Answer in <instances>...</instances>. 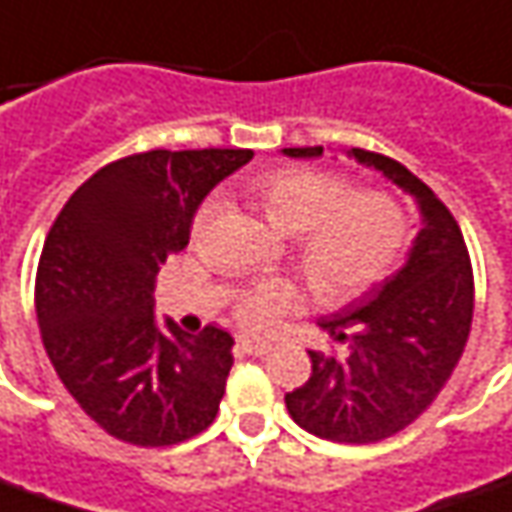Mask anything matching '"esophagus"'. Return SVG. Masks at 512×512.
Listing matches in <instances>:
<instances>
[{"mask_svg":"<svg viewBox=\"0 0 512 512\" xmlns=\"http://www.w3.org/2000/svg\"><path fill=\"white\" fill-rule=\"evenodd\" d=\"M236 348H239L242 354H248V357H264V354L270 351V343L256 340V337H239V340H236Z\"/></svg>","mask_w":512,"mask_h":512,"instance_id":"obj_1","label":"esophagus"}]
</instances>
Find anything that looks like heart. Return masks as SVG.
I'll list each match as a JSON object with an SVG mask.
<instances>
[{"instance_id": "heart-1", "label": "heart", "mask_w": 512, "mask_h": 512, "mask_svg": "<svg viewBox=\"0 0 512 512\" xmlns=\"http://www.w3.org/2000/svg\"><path fill=\"white\" fill-rule=\"evenodd\" d=\"M253 197L278 234L295 236V262L309 290L323 301H345L390 270L407 236L404 211L382 192H351L343 178L317 169L284 167L264 175ZM214 203L195 220L203 231ZM295 303L290 281H264L242 292L236 317L250 329H264Z\"/></svg>"}]
</instances>
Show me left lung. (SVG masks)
I'll return each instance as SVG.
<instances>
[{
	"mask_svg": "<svg viewBox=\"0 0 512 512\" xmlns=\"http://www.w3.org/2000/svg\"><path fill=\"white\" fill-rule=\"evenodd\" d=\"M281 153L320 158L323 147H284ZM345 155L410 195L421 228L393 276L317 320L345 351H309L312 376L284 401L292 421L317 438L376 443L410 426L463 357L474 276L460 225L421 178L387 155L359 147Z\"/></svg>",
	"mask_w": 512,
	"mask_h": 512,
	"instance_id": "obj_1",
	"label": "left lung"
}]
</instances>
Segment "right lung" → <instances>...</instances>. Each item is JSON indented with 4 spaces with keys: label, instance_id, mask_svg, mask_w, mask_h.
<instances>
[{
    "label": "right lung",
    "instance_id": "1",
    "mask_svg": "<svg viewBox=\"0 0 512 512\" xmlns=\"http://www.w3.org/2000/svg\"><path fill=\"white\" fill-rule=\"evenodd\" d=\"M250 150H150L94 172L49 228L35 315L63 387L97 424L133 446H172L214 421L234 337L155 320V276L189 245L211 189Z\"/></svg>",
    "mask_w": 512,
    "mask_h": 512
}]
</instances>
